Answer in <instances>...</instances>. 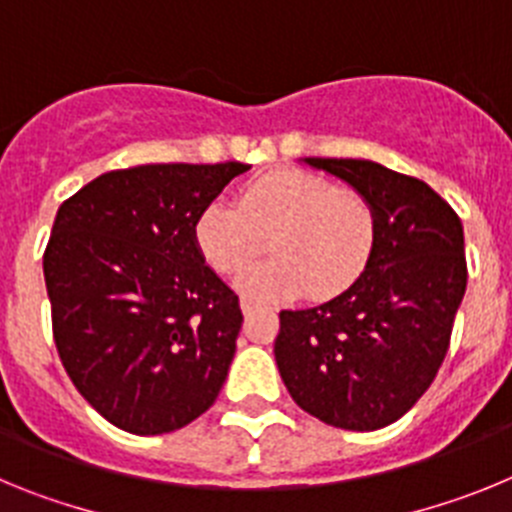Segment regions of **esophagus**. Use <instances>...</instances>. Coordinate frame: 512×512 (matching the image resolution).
Instances as JSON below:
<instances>
[{"label":"esophagus","instance_id":"34e87169","mask_svg":"<svg viewBox=\"0 0 512 512\" xmlns=\"http://www.w3.org/2000/svg\"><path fill=\"white\" fill-rule=\"evenodd\" d=\"M241 310L243 315H251V312H259V310H266L264 305H259V302H251V300H241Z\"/></svg>","mask_w":512,"mask_h":512}]
</instances>
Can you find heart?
I'll return each instance as SVG.
<instances>
[{"label": "heart", "instance_id": "1", "mask_svg": "<svg viewBox=\"0 0 512 512\" xmlns=\"http://www.w3.org/2000/svg\"><path fill=\"white\" fill-rule=\"evenodd\" d=\"M379 215L361 189L305 169L261 174L194 217V246L217 274L241 271L269 241L271 259L248 266L235 287L253 300H333L354 287L377 248Z\"/></svg>", "mask_w": 512, "mask_h": 512}]
</instances>
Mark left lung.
Masks as SVG:
<instances>
[{"label":"left lung","mask_w":512,"mask_h":512,"mask_svg":"<svg viewBox=\"0 0 512 512\" xmlns=\"http://www.w3.org/2000/svg\"><path fill=\"white\" fill-rule=\"evenodd\" d=\"M374 202L379 233L359 282L279 312V374L305 413L346 431L395 423L436 379L467 289L464 228L441 194L364 158H305Z\"/></svg>","instance_id":"obj_1"}]
</instances>
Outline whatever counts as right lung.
Masks as SVG:
<instances>
[{
  "label": "right lung",
  "instance_id": "obj_1",
  "mask_svg": "<svg viewBox=\"0 0 512 512\" xmlns=\"http://www.w3.org/2000/svg\"><path fill=\"white\" fill-rule=\"evenodd\" d=\"M243 171L238 161L107 171L58 207L43 253L53 341L81 397L122 431L171 433L220 395L243 312L192 225Z\"/></svg>",
  "mask_w": 512,
  "mask_h": 512
}]
</instances>
